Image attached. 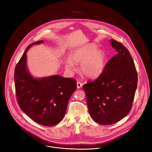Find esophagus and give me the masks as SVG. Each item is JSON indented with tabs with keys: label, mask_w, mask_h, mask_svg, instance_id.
Masks as SVG:
<instances>
[{
	"label": "esophagus",
	"mask_w": 152,
	"mask_h": 152,
	"mask_svg": "<svg viewBox=\"0 0 152 152\" xmlns=\"http://www.w3.org/2000/svg\"><path fill=\"white\" fill-rule=\"evenodd\" d=\"M82 86H83V84L81 82H79V81L77 82V89L81 88Z\"/></svg>",
	"instance_id": "obj_1"
}]
</instances>
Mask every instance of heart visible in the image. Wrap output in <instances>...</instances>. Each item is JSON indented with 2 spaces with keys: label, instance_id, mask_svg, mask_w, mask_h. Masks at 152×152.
Segmentation results:
<instances>
[{
  "label": "heart",
  "instance_id": "obj_1",
  "mask_svg": "<svg viewBox=\"0 0 152 152\" xmlns=\"http://www.w3.org/2000/svg\"><path fill=\"white\" fill-rule=\"evenodd\" d=\"M69 60L65 63L68 70L75 71L74 63H81L80 71L83 75L89 78H97L105 69L106 55L103 51L97 50L95 44H90L73 50L69 55Z\"/></svg>",
  "mask_w": 152,
  "mask_h": 152
}]
</instances>
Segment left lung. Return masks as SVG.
<instances>
[{"label":"left lung","instance_id":"1","mask_svg":"<svg viewBox=\"0 0 152 152\" xmlns=\"http://www.w3.org/2000/svg\"><path fill=\"white\" fill-rule=\"evenodd\" d=\"M110 42L118 54L107 62L100 76L83 86L91 116L103 125L116 123L129 113L137 86V73L129 50L115 40Z\"/></svg>","mask_w":152,"mask_h":152}]
</instances>
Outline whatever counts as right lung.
Listing matches in <instances>:
<instances>
[{"label": "right lung", "instance_id": "add662e5", "mask_svg": "<svg viewBox=\"0 0 152 152\" xmlns=\"http://www.w3.org/2000/svg\"><path fill=\"white\" fill-rule=\"evenodd\" d=\"M39 41L27 47L15 67L14 79L16 96L20 108L36 123L52 126L65 115L70 97L77 88L73 78L58 75L35 79L26 67V52Z\"/></svg>", "mask_w": 152, "mask_h": 152}]
</instances>
